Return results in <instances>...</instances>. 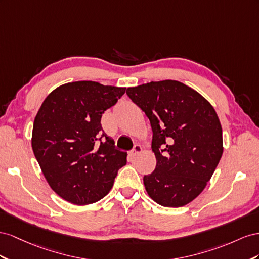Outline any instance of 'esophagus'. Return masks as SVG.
I'll return each mask as SVG.
<instances>
[{"instance_id": "esophagus-1", "label": "esophagus", "mask_w": 259, "mask_h": 259, "mask_svg": "<svg viewBox=\"0 0 259 259\" xmlns=\"http://www.w3.org/2000/svg\"><path fill=\"white\" fill-rule=\"evenodd\" d=\"M142 152V147H141V145H135V147H134V150H132L131 152H130V155L132 157H136V156H138V155Z\"/></svg>"}]
</instances>
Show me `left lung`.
Instances as JSON below:
<instances>
[{
  "mask_svg": "<svg viewBox=\"0 0 259 259\" xmlns=\"http://www.w3.org/2000/svg\"><path fill=\"white\" fill-rule=\"evenodd\" d=\"M150 119L156 167L144 176L147 194L165 207H181L202 193L224 152L223 129L210 103L176 80L127 89Z\"/></svg>",
  "mask_w": 259,
  "mask_h": 259,
  "instance_id": "8db88e82",
  "label": "left lung"
}]
</instances>
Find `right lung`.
<instances>
[{"label":"right lung","instance_id":"add662e5","mask_svg":"<svg viewBox=\"0 0 259 259\" xmlns=\"http://www.w3.org/2000/svg\"><path fill=\"white\" fill-rule=\"evenodd\" d=\"M124 92L125 88L76 81L56 88L43 101L31 145L49 186L65 201H100L127 162V153L115 149L101 125L102 115Z\"/></svg>","mask_w":259,"mask_h":259}]
</instances>
